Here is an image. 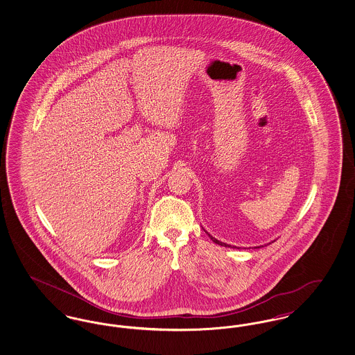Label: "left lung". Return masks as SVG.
Instances as JSON below:
<instances>
[{
	"label": "left lung",
	"mask_w": 355,
	"mask_h": 355,
	"mask_svg": "<svg viewBox=\"0 0 355 355\" xmlns=\"http://www.w3.org/2000/svg\"><path fill=\"white\" fill-rule=\"evenodd\" d=\"M206 232V230H205ZM207 233V232H206ZM207 236H210V239L213 241V242H216L217 245H220V246H225V248H232V245H227V243H225V242H220V241H218L217 238H214L213 236H210L209 233H207ZM233 248H236V246H233ZM259 248H263V246H255L254 249H259ZM236 249H239V248H236Z\"/></svg>",
	"instance_id": "1"
}]
</instances>
